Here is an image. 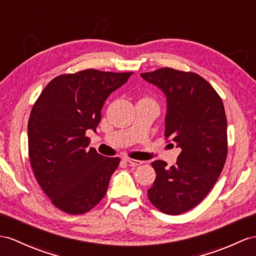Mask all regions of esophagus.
I'll use <instances>...</instances> for the list:
<instances>
[{
	"mask_svg": "<svg viewBox=\"0 0 256 256\" xmlns=\"http://www.w3.org/2000/svg\"><path fill=\"white\" fill-rule=\"evenodd\" d=\"M122 160L124 162H127L128 164L130 165H141L143 162L142 160H134V158H127V156H124Z\"/></svg>",
	"mask_w": 256,
	"mask_h": 256,
	"instance_id": "34e87169",
	"label": "esophagus"
}]
</instances>
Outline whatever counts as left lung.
Here are the masks:
<instances>
[{"label": "left lung", "instance_id": "obj_1", "mask_svg": "<svg viewBox=\"0 0 256 256\" xmlns=\"http://www.w3.org/2000/svg\"><path fill=\"white\" fill-rule=\"evenodd\" d=\"M141 77L167 100L165 136L182 148L175 165L155 160L148 200L168 215L193 208L216 184L227 158V118L220 96L196 72L160 68Z\"/></svg>", "mask_w": 256, "mask_h": 256}]
</instances>
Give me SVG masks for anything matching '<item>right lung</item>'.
I'll return each mask as SVG.
<instances>
[{
  "label": "right lung",
  "mask_w": 256,
  "mask_h": 256,
  "mask_svg": "<svg viewBox=\"0 0 256 256\" xmlns=\"http://www.w3.org/2000/svg\"><path fill=\"white\" fill-rule=\"evenodd\" d=\"M132 72L86 70L50 81L31 110L29 160L36 182L56 208L84 214L104 198L120 158L90 148L104 102Z\"/></svg>",
  "instance_id": "add662e5"
}]
</instances>
